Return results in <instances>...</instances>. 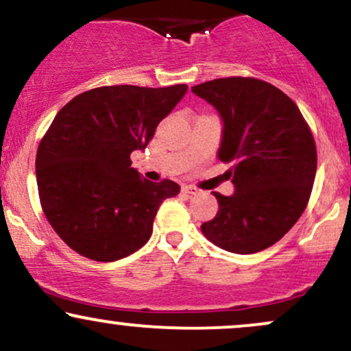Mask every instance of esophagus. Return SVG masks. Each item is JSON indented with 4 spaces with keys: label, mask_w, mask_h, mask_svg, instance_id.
Returning a JSON list of instances; mask_svg holds the SVG:
<instances>
[{
    "label": "esophagus",
    "mask_w": 351,
    "mask_h": 351,
    "mask_svg": "<svg viewBox=\"0 0 351 351\" xmlns=\"http://www.w3.org/2000/svg\"><path fill=\"white\" fill-rule=\"evenodd\" d=\"M183 191L184 193H188V195H193V196H196V195H199V189L196 188V186H193V184H186V186H183Z\"/></svg>",
    "instance_id": "esophagus-1"
}]
</instances>
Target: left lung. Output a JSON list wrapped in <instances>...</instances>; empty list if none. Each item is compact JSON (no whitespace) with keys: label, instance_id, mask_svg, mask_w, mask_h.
<instances>
[{"label":"left lung","instance_id":"obj_1","mask_svg":"<svg viewBox=\"0 0 351 351\" xmlns=\"http://www.w3.org/2000/svg\"><path fill=\"white\" fill-rule=\"evenodd\" d=\"M223 119L217 150L234 195L215 193L219 209L201 232L217 247L254 254L276 244L307 208L317 171L312 132L291 97L254 77H226L191 87Z\"/></svg>","mask_w":351,"mask_h":351}]
</instances>
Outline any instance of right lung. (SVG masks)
Wrapping results in <instances>:
<instances>
[{
  "mask_svg": "<svg viewBox=\"0 0 351 351\" xmlns=\"http://www.w3.org/2000/svg\"><path fill=\"white\" fill-rule=\"evenodd\" d=\"M186 84L107 86L79 94L52 120L36 155L41 206L58 236L80 256L114 263L150 239L160 204L180 193L132 168Z\"/></svg>",
  "mask_w": 351,
  "mask_h": 351,
  "instance_id": "obj_1",
  "label": "right lung"
}]
</instances>
